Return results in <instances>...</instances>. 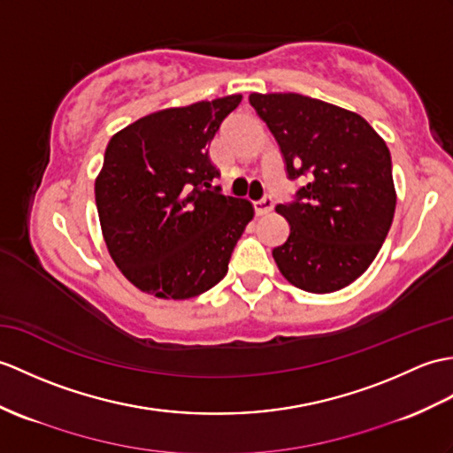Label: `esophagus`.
<instances>
[{
    "mask_svg": "<svg viewBox=\"0 0 453 453\" xmlns=\"http://www.w3.org/2000/svg\"><path fill=\"white\" fill-rule=\"evenodd\" d=\"M272 208H274V198H272L270 195L262 196L260 201H257V203H255V212H257L258 216H265V214H268Z\"/></svg>",
    "mask_w": 453,
    "mask_h": 453,
    "instance_id": "1",
    "label": "esophagus"
}]
</instances>
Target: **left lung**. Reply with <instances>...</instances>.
Masks as SVG:
<instances>
[{
  "label": "left lung",
  "mask_w": 453,
  "mask_h": 453,
  "mask_svg": "<svg viewBox=\"0 0 453 453\" xmlns=\"http://www.w3.org/2000/svg\"><path fill=\"white\" fill-rule=\"evenodd\" d=\"M289 179L307 177L278 204L289 237L272 250L280 272L311 293L338 291L376 258L395 212L392 156L361 115L296 92L250 94Z\"/></svg>",
  "instance_id": "left-lung-1"
}]
</instances>
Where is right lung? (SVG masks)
Returning <instances> with one entry per match:
<instances>
[{"label": "right lung", "mask_w": 453, "mask_h": 453, "mask_svg": "<svg viewBox=\"0 0 453 453\" xmlns=\"http://www.w3.org/2000/svg\"><path fill=\"white\" fill-rule=\"evenodd\" d=\"M241 98L156 111L108 142L94 185L100 226L113 262L141 291L191 299L227 274L255 210L214 187L208 144Z\"/></svg>", "instance_id": "right-lung-1"}]
</instances>
